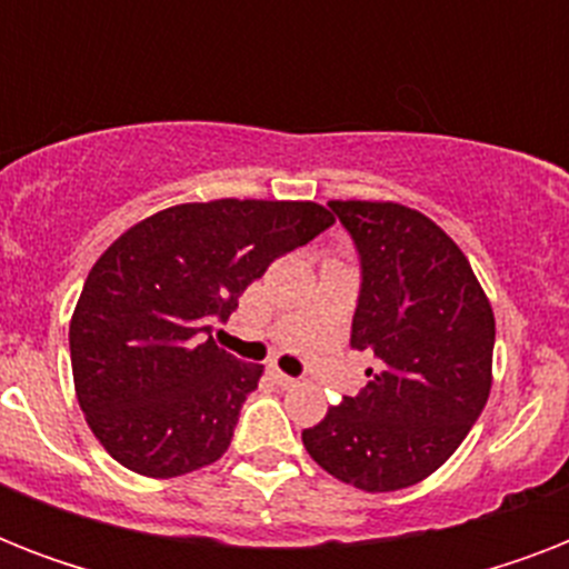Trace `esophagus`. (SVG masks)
Returning <instances> with one entry per match:
<instances>
[{
    "label": "esophagus",
    "mask_w": 569,
    "mask_h": 569,
    "mask_svg": "<svg viewBox=\"0 0 569 569\" xmlns=\"http://www.w3.org/2000/svg\"><path fill=\"white\" fill-rule=\"evenodd\" d=\"M271 378H274L277 380V383H280V387H295V383H298V380H295V378H289V375H286V372H280V369H277V366H274V369H271Z\"/></svg>",
    "instance_id": "34e87169"
}]
</instances>
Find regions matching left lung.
Listing matches in <instances>:
<instances>
[{
	"mask_svg": "<svg viewBox=\"0 0 569 569\" xmlns=\"http://www.w3.org/2000/svg\"><path fill=\"white\" fill-rule=\"evenodd\" d=\"M360 253L351 346L372 348L369 383L301 433L339 481L389 493L455 455L493 383L496 319L463 250L392 200H330Z\"/></svg>",
	"mask_w": 569,
	"mask_h": 569,
	"instance_id": "obj_1",
	"label": "left lung"
}]
</instances>
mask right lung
Listing matches in <instances>:
<instances>
[{"mask_svg":"<svg viewBox=\"0 0 569 569\" xmlns=\"http://www.w3.org/2000/svg\"><path fill=\"white\" fill-rule=\"evenodd\" d=\"M330 223L312 200L223 197L162 209L111 241L70 319V363L84 422L120 467L177 478L221 458L262 366L214 346V321Z\"/></svg>","mask_w":569,"mask_h":569,"instance_id":"right-lung-1","label":"right lung"}]
</instances>
